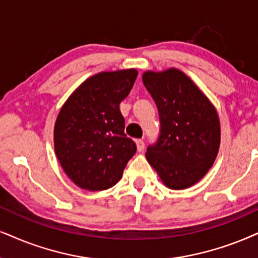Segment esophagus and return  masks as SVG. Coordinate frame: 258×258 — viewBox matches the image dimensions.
I'll return each instance as SVG.
<instances>
[{"label":"esophagus","instance_id":"1","mask_svg":"<svg viewBox=\"0 0 258 258\" xmlns=\"http://www.w3.org/2000/svg\"><path fill=\"white\" fill-rule=\"evenodd\" d=\"M136 144H137V149H138V151H139V152H142L143 150L145 149V143L143 142L142 139L136 140Z\"/></svg>","mask_w":258,"mask_h":258}]
</instances>
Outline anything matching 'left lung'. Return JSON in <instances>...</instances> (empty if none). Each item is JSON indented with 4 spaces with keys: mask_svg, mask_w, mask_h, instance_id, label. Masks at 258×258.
Masks as SVG:
<instances>
[{
    "mask_svg": "<svg viewBox=\"0 0 258 258\" xmlns=\"http://www.w3.org/2000/svg\"><path fill=\"white\" fill-rule=\"evenodd\" d=\"M143 82L158 109L159 136L146 158L167 187L184 189L213 165L220 144L217 110L193 81L177 69L146 71Z\"/></svg>",
    "mask_w": 258,
    "mask_h": 258,
    "instance_id": "1",
    "label": "left lung"
}]
</instances>
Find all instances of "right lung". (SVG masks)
Segmentation results:
<instances>
[{"label": "right lung", "mask_w": 258, "mask_h": 258, "mask_svg": "<svg viewBox=\"0 0 258 258\" xmlns=\"http://www.w3.org/2000/svg\"><path fill=\"white\" fill-rule=\"evenodd\" d=\"M137 76L135 69L94 75L61 107L54 125V150L65 174L80 188L95 191L113 187L136 153L119 105Z\"/></svg>", "instance_id": "right-lung-1"}]
</instances>
